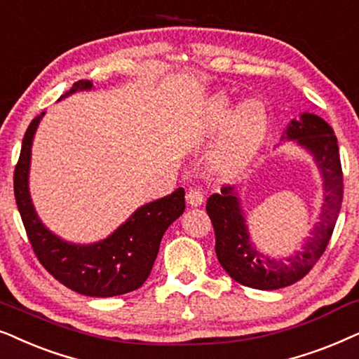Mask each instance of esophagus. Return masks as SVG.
Returning a JSON list of instances; mask_svg holds the SVG:
<instances>
[{
  "instance_id": "1",
  "label": "esophagus",
  "mask_w": 359,
  "mask_h": 359,
  "mask_svg": "<svg viewBox=\"0 0 359 359\" xmlns=\"http://www.w3.org/2000/svg\"><path fill=\"white\" fill-rule=\"evenodd\" d=\"M185 200L190 207H200L203 203V192L200 189H189L187 195H185Z\"/></svg>"
}]
</instances>
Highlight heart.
<instances>
[{"mask_svg":"<svg viewBox=\"0 0 359 359\" xmlns=\"http://www.w3.org/2000/svg\"><path fill=\"white\" fill-rule=\"evenodd\" d=\"M269 116L259 100H250L240 108L226 93H217L203 108V137L223 131L210 156V167L219 177H235L245 172L259 154L267 136Z\"/></svg>","mask_w":359,"mask_h":359,"instance_id":"obj_1","label":"heart"}]
</instances>
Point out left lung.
Masks as SVG:
<instances>
[{
  "mask_svg": "<svg viewBox=\"0 0 359 359\" xmlns=\"http://www.w3.org/2000/svg\"><path fill=\"white\" fill-rule=\"evenodd\" d=\"M280 141H292L309 152L322 177L323 203L300 250L283 257H272L257 250L248 228L241 203V189L223 187L207 202V213L215 229V251L219 264L231 279L246 287L274 290L292 285L317 264L323 255L343 200V174L338 142L332 126L313 113L290 119Z\"/></svg>",
  "mask_w": 359,
  "mask_h": 359,
  "instance_id": "8db88e82",
  "label": "left lung"
}]
</instances>
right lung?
Returning <instances> with one entry per match:
<instances>
[{"instance_id": "add662e5", "label": "right lung", "mask_w": 359, "mask_h": 359, "mask_svg": "<svg viewBox=\"0 0 359 359\" xmlns=\"http://www.w3.org/2000/svg\"><path fill=\"white\" fill-rule=\"evenodd\" d=\"M92 88L90 80H80L59 100ZM44 114L27 128L14 170V197L37 259L65 287L88 297H114L140 289L151 274L165 229L184 213V189L141 205L103 240L90 245L62 240L42 223L29 192L32 141Z\"/></svg>"}]
</instances>
